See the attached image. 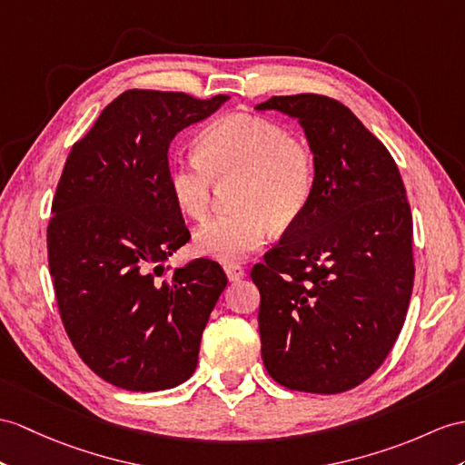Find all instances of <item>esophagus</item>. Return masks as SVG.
I'll return each mask as SVG.
<instances>
[{
	"instance_id": "esophagus-1",
	"label": "esophagus",
	"mask_w": 465,
	"mask_h": 465,
	"mask_svg": "<svg viewBox=\"0 0 465 465\" xmlns=\"http://www.w3.org/2000/svg\"><path fill=\"white\" fill-rule=\"evenodd\" d=\"M224 272H226V278H229L231 282H236L246 276V270L241 266V264H224Z\"/></svg>"
}]
</instances>
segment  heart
Instances as JSON below:
<instances>
[{
	"mask_svg": "<svg viewBox=\"0 0 465 465\" xmlns=\"http://www.w3.org/2000/svg\"><path fill=\"white\" fill-rule=\"evenodd\" d=\"M197 157L167 163V189L175 207L205 221L214 181L236 177L234 211L203 224L195 251L219 262H236L268 241L272 223H296L310 205L318 165L312 147L282 124L231 112L211 120L195 140Z\"/></svg>",
	"mask_w": 465,
	"mask_h": 465,
	"instance_id": "heart-1",
	"label": "heart"
}]
</instances>
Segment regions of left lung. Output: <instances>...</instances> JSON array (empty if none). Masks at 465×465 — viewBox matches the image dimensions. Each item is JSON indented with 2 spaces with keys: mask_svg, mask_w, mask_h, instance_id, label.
Masks as SVG:
<instances>
[{
  "mask_svg": "<svg viewBox=\"0 0 465 465\" xmlns=\"http://www.w3.org/2000/svg\"><path fill=\"white\" fill-rule=\"evenodd\" d=\"M256 110L298 118L318 165L310 205L251 272L264 367L290 391L345 392L382 365L409 310L412 213L402 177L339 100L272 96Z\"/></svg>",
  "mask_w": 465,
  "mask_h": 465,
  "instance_id": "8db88e82",
  "label": "left lung"
}]
</instances>
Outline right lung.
<instances>
[{"instance_id": "add662e5", "label": "right lung", "mask_w": 465, "mask_h": 465, "mask_svg": "<svg viewBox=\"0 0 465 465\" xmlns=\"http://www.w3.org/2000/svg\"><path fill=\"white\" fill-rule=\"evenodd\" d=\"M226 100L126 90L66 157L47 226L49 272L78 357L114 387L173 389L197 367L226 276L209 258L165 276V260L191 239L167 189V152Z\"/></svg>"}]
</instances>
